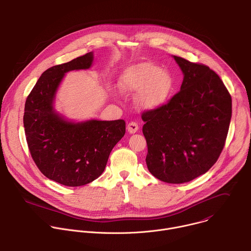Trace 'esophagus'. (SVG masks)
<instances>
[{"mask_svg":"<svg viewBox=\"0 0 251 251\" xmlns=\"http://www.w3.org/2000/svg\"><path fill=\"white\" fill-rule=\"evenodd\" d=\"M127 130H128V132H129L130 134H134V133H136V132L139 130V126H138V124H137L136 122L131 121V122L128 123V125H127Z\"/></svg>","mask_w":251,"mask_h":251,"instance_id":"esophagus-1","label":"esophagus"}]
</instances>
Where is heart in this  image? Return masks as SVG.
Wrapping results in <instances>:
<instances>
[{
	"label": "heart",
	"mask_w": 251,
	"mask_h": 251,
	"mask_svg": "<svg viewBox=\"0 0 251 251\" xmlns=\"http://www.w3.org/2000/svg\"><path fill=\"white\" fill-rule=\"evenodd\" d=\"M119 87L124 92L138 93L141 105L154 109L163 105L175 88L173 75L151 62H140L127 67L119 78Z\"/></svg>",
	"instance_id": "heart-1"
}]
</instances>
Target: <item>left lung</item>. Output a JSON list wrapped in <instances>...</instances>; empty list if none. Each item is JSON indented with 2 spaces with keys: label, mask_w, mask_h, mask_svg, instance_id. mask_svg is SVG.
Here are the masks:
<instances>
[{
  "label": "left lung",
  "mask_w": 251,
  "mask_h": 251,
  "mask_svg": "<svg viewBox=\"0 0 251 251\" xmlns=\"http://www.w3.org/2000/svg\"><path fill=\"white\" fill-rule=\"evenodd\" d=\"M184 73L181 90L167 103L144 111L149 171L169 184L190 182L219 158L232 117V98L212 69L173 56Z\"/></svg>",
  "instance_id": "1"
}]
</instances>
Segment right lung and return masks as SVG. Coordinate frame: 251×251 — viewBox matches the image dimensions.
I'll use <instances>...</instances> for the list:
<instances>
[{
  "instance_id": "1",
  "label": "right lung",
  "mask_w": 251,
  "mask_h": 251,
  "mask_svg": "<svg viewBox=\"0 0 251 251\" xmlns=\"http://www.w3.org/2000/svg\"><path fill=\"white\" fill-rule=\"evenodd\" d=\"M93 58L90 51L47 69L25 101L23 124L30 154L47 178L67 187L99 178L126 132L123 119L73 123L54 111L53 100L64 74L90 68Z\"/></svg>"
}]
</instances>
